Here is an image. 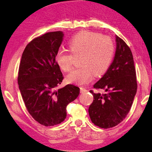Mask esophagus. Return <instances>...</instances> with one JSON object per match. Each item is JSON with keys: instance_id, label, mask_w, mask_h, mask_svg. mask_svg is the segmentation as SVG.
<instances>
[{"instance_id": "obj_1", "label": "esophagus", "mask_w": 152, "mask_h": 152, "mask_svg": "<svg viewBox=\"0 0 152 152\" xmlns=\"http://www.w3.org/2000/svg\"><path fill=\"white\" fill-rule=\"evenodd\" d=\"M88 91V90L85 88H83V87H81L80 88V92L81 93H85V92H87Z\"/></svg>"}]
</instances>
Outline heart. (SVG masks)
Here are the masks:
<instances>
[{
    "instance_id": "heart-1",
    "label": "heart",
    "mask_w": 152,
    "mask_h": 152,
    "mask_svg": "<svg viewBox=\"0 0 152 152\" xmlns=\"http://www.w3.org/2000/svg\"><path fill=\"white\" fill-rule=\"evenodd\" d=\"M69 46L75 56L81 55V66L72 71L66 79L69 83L77 85L89 83L95 75L99 76L105 73L114 53V44L110 37L92 31H81L75 35ZM71 53L60 48L56 53V63L64 71H69L73 67V55Z\"/></svg>"
}]
</instances>
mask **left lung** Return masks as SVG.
I'll return each mask as SVG.
<instances>
[{
  "mask_svg": "<svg viewBox=\"0 0 152 152\" xmlns=\"http://www.w3.org/2000/svg\"><path fill=\"white\" fill-rule=\"evenodd\" d=\"M116 48L113 62L102 77L94 85L106 94L94 93L89 107V115L94 125L103 129L112 128L121 123L132 106L137 89L136 71L131 49L116 36Z\"/></svg>",
  "mask_w": 152,
  "mask_h": 152,
  "instance_id": "obj_1",
  "label": "left lung"
}]
</instances>
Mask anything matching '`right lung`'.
<instances>
[{
  "label": "right lung",
  "mask_w": 152,
  "mask_h": 152,
  "mask_svg": "<svg viewBox=\"0 0 152 152\" xmlns=\"http://www.w3.org/2000/svg\"><path fill=\"white\" fill-rule=\"evenodd\" d=\"M63 31L48 32L34 38L22 54L18 85L31 116L41 125L61 123L66 117V106L79 94V88L69 84L58 89L63 76L55 58L63 42Z\"/></svg>",
  "instance_id": "obj_1"
}]
</instances>
